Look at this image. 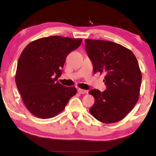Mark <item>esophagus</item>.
<instances>
[{
    "label": "esophagus",
    "mask_w": 156,
    "mask_h": 156,
    "mask_svg": "<svg viewBox=\"0 0 156 156\" xmlns=\"http://www.w3.org/2000/svg\"><path fill=\"white\" fill-rule=\"evenodd\" d=\"M78 92L80 94H87V91L84 90V89H78Z\"/></svg>",
    "instance_id": "esophagus-1"
}]
</instances>
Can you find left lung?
I'll return each mask as SVG.
<instances>
[{
	"label": "left lung",
	"instance_id": "8db88e82",
	"mask_svg": "<svg viewBox=\"0 0 156 156\" xmlns=\"http://www.w3.org/2000/svg\"><path fill=\"white\" fill-rule=\"evenodd\" d=\"M86 51L93 63L94 73L105 75L107 89L89 92L95 98L91 114L104 123L122 120L138 102L142 73L131 50L111 41L85 40Z\"/></svg>",
	"mask_w": 156,
	"mask_h": 156
}]
</instances>
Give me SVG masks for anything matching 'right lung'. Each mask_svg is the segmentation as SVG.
Returning <instances> with one entry per match:
<instances>
[{"instance_id": "add662e5", "label": "right lung", "mask_w": 156, "mask_h": 156, "mask_svg": "<svg viewBox=\"0 0 156 156\" xmlns=\"http://www.w3.org/2000/svg\"><path fill=\"white\" fill-rule=\"evenodd\" d=\"M83 39L49 36L31 42L18 59L15 80L29 112L48 119L62 112L77 90L56 81L62 74L67 55Z\"/></svg>"}]
</instances>
